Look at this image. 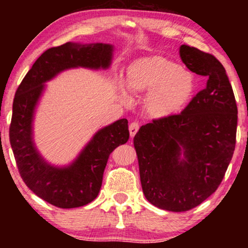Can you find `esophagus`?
Here are the masks:
<instances>
[{
    "mask_svg": "<svg viewBox=\"0 0 248 248\" xmlns=\"http://www.w3.org/2000/svg\"><path fill=\"white\" fill-rule=\"evenodd\" d=\"M139 128H140V125H139V123H137V122H133V123L130 124V126H128V130H130L131 138H133L134 135L137 134Z\"/></svg>",
    "mask_w": 248,
    "mask_h": 248,
    "instance_id": "obj_1",
    "label": "esophagus"
}]
</instances>
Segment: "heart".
Segmentation results:
<instances>
[{"label":"heart","instance_id":"obj_1","mask_svg":"<svg viewBox=\"0 0 248 248\" xmlns=\"http://www.w3.org/2000/svg\"><path fill=\"white\" fill-rule=\"evenodd\" d=\"M134 94L146 93L144 108L155 120L177 114L186 106L195 89L194 78L179 64L161 55L134 60L126 70V86L118 83V93L125 101Z\"/></svg>","mask_w":248,"mask_h":248}]
</instances>
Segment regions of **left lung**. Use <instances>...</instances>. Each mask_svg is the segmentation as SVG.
Returning <instances> with one entry per match:
<instances>
[{"label":"left lung","instance_id":"left-lung-1","mask_svg":"<svg viewBox=\"0 0 248 248\" xmlns=\"http://www.w3.org/2000/svg\"><path fill=\"white\" fill-rule=\"evenodd\" d=\"M188 70L206 87L184 110L154 120L134 137L145 199L159 209L188 211L216 192L236 144L237 105L225 67L211 54L182 45Z\"/></svg>","mask_w":248,"mask_h":248}]
</instances>
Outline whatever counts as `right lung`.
Segmentation results:
<instances>
[{
	"mask_svg": "<svg viewBox=\"0 0 248 248\" xmlns=\"http://www.w3.org/2000/svg\"><path fill=\"white\" fill-rule=\"evenodd\" d=\"M110 44L66 43L40 55L16 89L10 143L20 176L44 201L62 209L93 202L100 191L109 155L130 138L126 118L100 128L70 165L57 167L42 157L33 142V115L46 82L65 70H106L113 60Z\"/></svg>",
	"mask_w": 248,
	"mask_h": 248,
	"instance_id": "1",
	"label": "right lung"
}]
</instances>
